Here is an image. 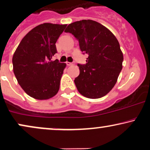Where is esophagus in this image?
I'll return each mask as SVG.
<instances>
[{
  "mask_svg": "<svg viewBox=\"0 0 150 150\" xmlns=\"http://www.w3.org/2000/svg\"><path fill=\"white\" fill-rule=\"evenodd\" d=\"M66 65L68 66H72L73 65V63H71V62H66Z\"/></svg>",
  "mask_w": 150,
  "mask_h": 150,
  "instance_id": "34e87169",
  "label": "esophagus"
}]
</instances>
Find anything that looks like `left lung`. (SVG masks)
I'll list each match as a JSON object with an SVG mask.
<instances>
[{
    "mask_svg": "<svg viewBox=\"0 0 150 150\" xmlns=\"http://www.w3.org/2000/svg\"><path fill=\"white\" fill-rule=\"evenodd\" d=\"M64 32L74 35L81 52L88 55L86 64H77L79 75L74 82L79 93L91 99L106 96L115 86L122 69L123 54L116 37L92 20L72 23Z\"/></svg>",
    "mask_w": 150,
    "mask_h": 150,
    "instance_id": "8db88e82",
    "label": "left lung"
}]
</instances>
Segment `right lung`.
Returning a JSON list of instances; mask_svg holds the SVG:
<instances>
[{
  "mask_svg": "<svg viewBox=\"0 0 150 150\" xmlns=\"http://www.w3.org/2000/svg\"><path fill=\"white\" fill-rule=\"evenodd\" d=\"M67 25L45 23L34 28L23 38L12 57L18 83L30 97L48 100L57 93L65 63L52 61L55 43Z\"/></svg>",
  "mask_w": 150,
  "mask_h": 150,
  "instance_id": "right-lung-1",
  "label": "right lung"
}]
</instances>
